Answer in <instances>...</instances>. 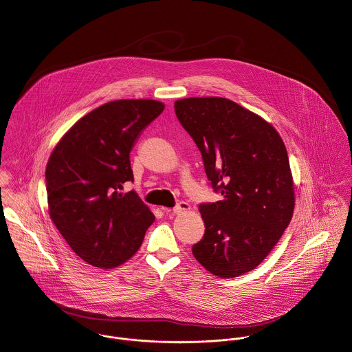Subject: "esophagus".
I'll return each instance as SVG.
<instances>
[{"label":"esophagus","mask_w":352,"mask_h":352,"mask_svg":"<svg viewBox=\"0 0 352 352\" xmlns=\"http://www.w3.org/2000/svg\"><path fill=\"white\" fill-rule=\"evenodd\" d=\"M189 204L185 202V201H181V202H178V204L175 205V208L173 209V213H174V214H181V213H185V212H189Z\"/></svg>","instance_id":"obj_1"}]
</instances>
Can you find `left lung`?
Segmentation results:
<instances>
[{
	"mask_svg": "<svg viewBox=\"0 0 352 352\" xmlns=\"http://www.w3.org/2000/svg\"><path fill=\"white\" fill-rule=\"evenodd\" d=\"M175 115L202 154L208 179L223 198L199 205L195 260L218 277L257 268L289 225L295 188L285 144L257 113L225 98H186Z\"/></svg>",
	"mask_w": 352,
	"mask_h": 352,
	"instance_id": "1",
	"label": "left lung"
}]
</instances>
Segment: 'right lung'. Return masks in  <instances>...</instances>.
<instances>
[{
    "label": "right lung",
    "mask_w": 352,
    "mask_h": 352,
    "mask_svg": "<svg viewBox=\"0 0 352 352\" xmlns=\"http://www.w3.org/2000/svg\"><path fill=\"white\" fill-rule=\"evenodd\" d=\"M164 109L151 99H122L88 112L58 140L47 163L50 217L71 249L92 267L130 260L155 217L135 191L130 151Z\"/></svg>",
    "instance_id": "right-lung-1"
}]
</instances>
